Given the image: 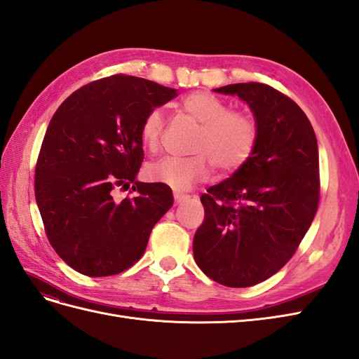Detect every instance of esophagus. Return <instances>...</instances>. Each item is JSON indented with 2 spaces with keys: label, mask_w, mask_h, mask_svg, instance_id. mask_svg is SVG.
Wrapping results in <instances>:
<instances>
[{
  "label": "esophagus",
  "mask_w": 359,
  "mask_h": 359,
  "mask_svg": "<svg viewBox=\"0 0 359 359\" xmlns=\"http://www.w3.org/2000/svg\"><path fill=\"white\" fill-rule=\"evenodd\" d=\"M189 198H190L189 194H184V193H180V191L173 193V199H175L177 203H181V202H184V201H187Z\"/></svg>",
  "instance_id": "esophagus-1"
}]
</instances>
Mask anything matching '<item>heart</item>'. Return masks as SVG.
Here are the masks:
<instances>
[{
  "label": "heart",
  "instance_id": "obj_1",
  "mask_svg": "<svg viewBox=\"0 0 359 359\" xmlns=\"http://www.w3.org/2000/svg\"><path fill=\"white\" fill-rule=\"evenodd\" d=\"M180 107L184 115L201 126L193 144L196 156L166 157L151 163L145 169L149 181L186 190L210 175L211 163L219 172L231 173L243 168L253 156L259 140V126L252 114L231 111L229 103L206 91L186 95ZM165 128L166 119L158 107L142 119L140 142L149 153L160 149Z\"/></svg>",
  "mask_w": 359,
  "mask_h": 359
}]
</instances>
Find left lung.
Returning <instances> with one entry per match:
<instances>
[{
  "label": "left lung",
  "instance_id": "left-lung-1",
  "mask_svg": "<svg viewBox=\"0 0 359 359\" xmlns=\"http://www.w3.org/2000/svg\"><path fill=\"white\" fill-rule=\"evenodd\" d=\"M214 91L250 106L259 140L243 168L201 196L205 220L193 255L217 283L248 287L289 262L316 215L318 140L301 107L273 86L247 82Z\"/></svg>",
  "mask_w": 359,
  "mask_h": 359
}]
</instances>
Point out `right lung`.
Masks as SVG:
<instances>
[{"label":"right lung","mask_w":359,"mask_h":359,"mask_svg":"<svg viewBox=\"0 0 359 359\" xmlns=\"http://www.w3.org/2000/svg\"><path fill=\"white\" fill-rule=\"evenodd\" d=\"M177 95L153 81L114 74L76 90L53 114L36 165V201L50 245L78 273L107 277L133 266L172 206L166 184L136 175L142 119ZM130 185L133 197L113 198Z\"/></svg>","instance_id":"1"}]
</instances>
